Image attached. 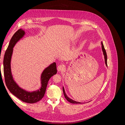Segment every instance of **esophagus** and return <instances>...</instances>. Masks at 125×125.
<instances>
[{
  "label": "esophagus",
  "mask_w": 125,
  "mask_h": 125,
  "mask_svg": "<svg viewBox=\"0 0 125 125\" xmlns=\"http://www.w3.org/2000/svg\"><path fill=\"white\" fill-rule=\"evenodd\" d=\"M65 70V66L63 65H60L57 67V70L58 71H62Z\"/></svg>",
  "instance_id": "34e87169"
}]
</instances>
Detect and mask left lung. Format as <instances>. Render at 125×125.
I'll use <instances>...</instances> for the list:
<instances>
[{
	"mask_svg": "<svg viewBox=\"0 0 125 125\" xmlns=\"http://www.w3.org/2000/svg\"><path fill=\"white\" fill-rule=\"evenodd\" d=\"M101 44H102V51H103V55L104 56V59H105V63L106 64V66L107 67V54H106V51L105 50L104 48V45H103V43H102V42H101ZM62 90H63V94H64V96H65V97L66 98V99L69 102H70V103H73V104H81V102H77V101H73L72 99H70L69 97H68L66 95V94L65 93V89H64V88L63 86L62 88Z\"/></svg>",
	"mask_w": 125,
	"mask_h": 125,
	"instance_id": "1",
	"label": "left lung"
}]
</instances>
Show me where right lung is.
Masks as SVG:
<instances>
[{
	"label": "right lung",
	"mask_w": 125,
	"mask_h": 125,
	"mask_svg": "<svg viewBox=\"0 0 125 125\" xmlns=\"http://www.w3.org/2000/svg\"><path fill=\"white\" fill-rule=\"evenodd\" d=\"M25 35V32L20 29L14 34L10 40L3 58V73L6 85L10 92L22 101L27 103H34L43 97L50 79L56 74V62H53L45 68L41 77V88L34 91H27L19 86L14 81L11 70V59L14 45Z\"/></svg>",
	"instance_id": "right-lung-1"
}]
</instances>
